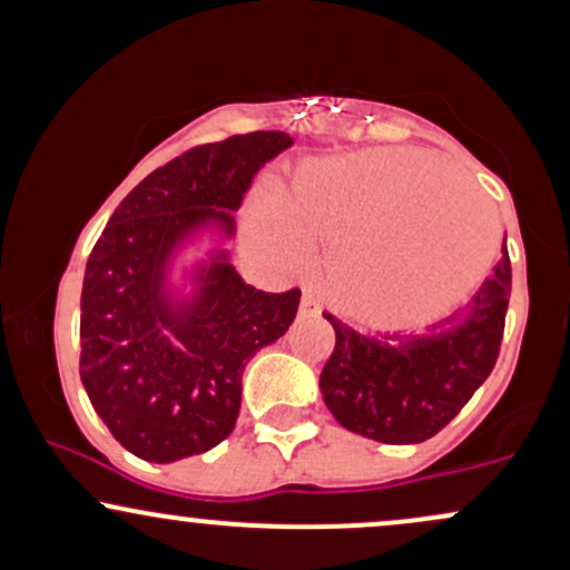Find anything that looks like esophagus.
I'll use <instances>...</instances> for the list:
<instances>
[{"instance_id":"1","label":"esophagus","mask_w":570,"mask_h":570,"mask_svg":"<svg viewBox=\"0 0 570 570\" xmlns=\"http://www.w3.org/2000/svg\"><path fill=\"white\" fill-rule=\"evenodd\" d=\"M299 313H303V316H318V313H322V305H318L316 294H313L311 289H303V299H299Z\"/></svg>"}]
</instances>
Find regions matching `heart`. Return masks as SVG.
<instances>
[{
  "mask_svg": "<svg viewBox=\"0 0 570 570\" xmlns=\"http://www.w3.org/2000/svg\"><path fill=\"white\" fill-rule=\"evenodd\" d=\"M448 163L421 149H364L313 160L284 198L259 195L252 233L278 257L330 244L324 284L345 316L415 330L469 297L495 252L499 222Z\"/></svg>",
  "mask_w": 570,
  "mask_h": 570,
  "instance_id": "b5f03b06",
  "label": "heart"
}]
</instances>
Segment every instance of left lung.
<instances>
[{
  "instance_id": "obj_1",
  "label": "left lung",
  "mask_w": 570,
  "mask_h": 570,
  "mask_svg": "<svg viewBox=\"0 0 570 570\" xmlns=\"http://www.w3.org/2000/svg\"><path fill=\"white\" fill-rule=\"evenodd\" d=\"M509 292L512 265L503 248L469 305L426 335H364L324 313L335 351L318 385L335 421L385 444L431 440L493 372Z\"/></svg>"
}]
</instances>
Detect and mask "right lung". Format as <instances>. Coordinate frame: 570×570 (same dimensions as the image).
<instances>
[{
    "label": "right lung",
    "mask_w": 570,
    "mask_h": 570,
    "mask_svg": "<svg viewBox=\"0 0 570 570\" xmlns=\"http://www.w3.org/2000/svg\"><path fill=\"white\" fill-rule=\"evenodd\" d=\"M292 144L284 130H254L189 149L130 189L90 252L80 377L136 458L171 463L230 436L248 358L297 316L299 289H254L222 244L189 267V294L171 286L181 248L203 233L230 240L254 174Z\"/></svg>",
    "instance_id": "1"
}]
</instances>
